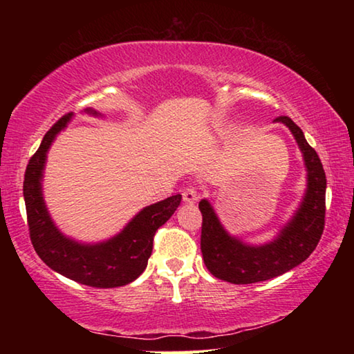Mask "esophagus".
<instances>
[{"mask_svg": "<svg viewBox=\"0 0 354 354\" xmlns=\"http://www.w3.org/2000/svg\"><path fill=\"white\" fill-rule=\"evenodd\" d=\"M183 200L185 203H189V205H194V203L198 201V194H196V189L192 187V185H190V187H187V189H184Z\"/></svg>", "mask_w": 354, "mask_h": 354, "instance_id": "34e87169", "label": "esophagus"}]
</instances>
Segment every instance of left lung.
Here are the masks:
<instances>
[{
  "label": "left lung",
  "mask_w": 354,
  "mask_h": 354,
  "mask_svg": "<svg viewBox=\"0 0 354 354\" xmlns=\"http://www.w3.org/2000/svg\"><path fill=\"white\" fill-rule=\"evenodd\" d=\"M274 120L292 131L308 169V190L304 200L277 241L262 247L245 245L227 234L206 200H201L198 205L203 215V259L215 278L232 284L259 283L292 270L306 261L315 250L325 227L326 176L319 154L306 142L303 131L292 118L281 115Z\"/></svg>",
  "instance_id": "obj_1"
}]
</instances>
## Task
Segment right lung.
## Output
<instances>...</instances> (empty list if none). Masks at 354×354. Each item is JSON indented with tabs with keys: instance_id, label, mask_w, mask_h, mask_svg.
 Returning a JSON list of instances; mask_svg holds the SVG:
<instances>
[{
	"instance_id": "right-lung-1",
	"label": "right lung",
	"mask_w": 354,
	"mask_h": 354,
	"mask_svg": "<svg viewBox=\"0 0 354 354\" xmlns=\"http://www.w3.org/2000/svg\"><path fill=\"white\" fill-rule=\"evenodd\" d=\"M87 112L95 113L92 109ZM71 113H65L45 134L37 151L29 159L23 195H25L29 237L35 253L53 270L80 284L98 289L127 286L133 283L147 268L153 251V239L159 226L169 220L181 203V195H171L151 206H147L129 221L128 226L111 241L97 245H82L67 239L53 223L41 196V171L46 151L56 134L70 122Z\"/></svg>"
}]
</instances>
